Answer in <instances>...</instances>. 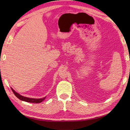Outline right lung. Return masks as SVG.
<instances>
[{
    "instance_id": "obj_1",
    "label": "right lung",
    "mask_w": 130,
    "mask_h": 130,
    "mask_svg": "<svg viewBox=\"0 0 130 130\" xmlns=\"http://www.w3.org/2000/svg\"><path fill=\"white\" fill-rule=\"evenodd\" d=\"M12 89L13 93L14 94V95L17 97L18 99H20L21 101H23L24 102H29V103H39L42 102L44 99H45L46 96H45L42 98H28V97H26V96H24L23 95H22L21 94H19V93L17 92H16L12 88H11Z\"/></svg>"
}]
</instances>
